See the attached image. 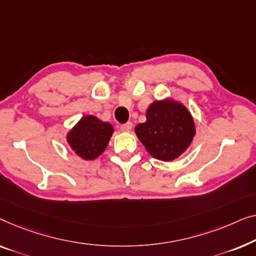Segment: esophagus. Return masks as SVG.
<instances>
[{
    "instance_id": "obj_1",
    "label": "esophagus",
    "mask_w": 256,
    "mask_h": 256,
    "mask_svg": "<svg viewBox=\"0 0 256 256\" xmlns=\"http://www.w3.org/2000/svg\"><path fill=\"white\" fill-rule=\"evenodd\" d=\"M132 126H133L132 123H126V124L122 125L120 130H122V131H123V132H130V131H131V130H132Z\"/></svg>"
}]
</instances>
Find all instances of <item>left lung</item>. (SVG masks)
I'll use <instances>...</instances> for the list:
<instances>
[{"instance_id": "1", "label": "left lung", "mask_w": 256, "mask_h": 256, "mask_svg": "<svg viewBox=\"0 0 256 256\" xmlns=\"http://www.w3.org/2000/svg\"><path fill=\"white\" fill-rule=\"evenodd\" d=\"M136 134L147 152L162 161H172L186 152L196 133L188 109L172 98L154 100L146 111V122Z\"/></svg>"}]
</instances>
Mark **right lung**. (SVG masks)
<instances>
[{"label": "right lung", "mask_w": 256, "mask_h": 256, "mask_svg": "<svg viewBox=\"0 0 256 256\" xmlns=\"http://www.w3.org/2000/svg\"><path fill=\"white\" fill-rule=\"evenodd\" d=\"M112 133L114 128L110 123L88 114L68 132L67 142L82 159L94 160L106 150Z\"/></svg>", "instance_id": "obj_1"}]
</instances>
